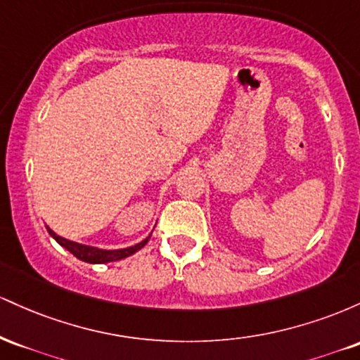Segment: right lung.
Segmentation results:
<instances>
[{
	"mask_svg": "<svg viewBox=\"0 0 360 360\" xmlns=\"http://www.w3.org/2000/svg\"><path fill=\"white\" fill-rule=\"evenodd\" d=\"M47 232L51 233V237L57 243H59V245L64 247L65 250L71 252L74 257H77L79 260H84V262H89V264H105V262H115V260L125 259V257H128V255L135 254V252L142 249V247L148 242V238H150V235H148L146 240L135 243V245H131V247H127V249L105 250V249H98V247H91V245H84V243L68 240V238L57 235L53 230L49 229V226H47Z\"/></svg>",
	"mask_w": 360,
	"mask_h": 360,
	"instance_id": "1",
	"label": "right lung"
}]
</instances>
